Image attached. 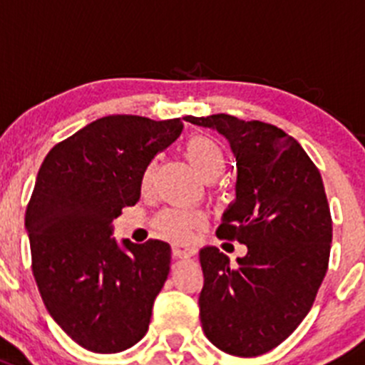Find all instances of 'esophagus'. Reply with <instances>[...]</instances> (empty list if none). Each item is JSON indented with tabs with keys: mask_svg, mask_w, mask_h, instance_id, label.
Listing matches in <instances>:
<instances>
[{
	"mask_svg": "<svg viewBox=\"0 0 365 365\" xmlns=\"http://www.w3.org/2000/svg\"><path fill=\"white\" fill-rule=\"evenodd\" d=\"M196 255V250L192 246H187V244H173V257L178 258V260H185V258H192Z\"/></svg>",
	"mask_w": 365,
	"mask_h": 365,
	"instance_id": "obj_1",
	"label": "esophagus"
}]
</instances>
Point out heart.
<instances>
[{
    "instance_id": "obj_1",
    "label": "heart",
    "mask_w": 365,
    "mask_h": 365,
    "mask_svg": "<svg viewBox=\"0 0 365 365\" xmlns=\"http://www.w3.org/2000/svg\"><path fill=\"white\" fill-rule=\"evenodd\" d=\"M185 157L194 169L205 180H214L225 169V155L221 146L207 135H192L185 143ZM153 178V164L148 165L143 173L140 185L148 189ZM207 215L197 208H165L155 219V226L165 237L180 240H189L196 230L203 228Z\"/></svg>"
}]
</instances>
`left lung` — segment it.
<instances>
[{"label": "left lung", "instance_id": "1", "mask_svg": "<svg viewBox=\"0 0 365 365\" xmlns=\"http://www.w3.org/2000/svg\"><path fill=\"white\" fill-rule=\"evenodd\" d=\"M185 121L228 139L237 160L235 201L215 233L247 246L237 267L217 247L200 251L201 327L221 351L264 355L305 319L327 274L331 215L323 178L278 126L228 114Z\"/></svg>", "mask_w": 365, "mask_h": 365}]
</instances>
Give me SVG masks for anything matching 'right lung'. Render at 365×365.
I'll return each mask as SVG.
<instances>
[{
	"instance_id": "right-lung-1",
	"label": "right lung",
	"mask_w": 365,
	"mask_h": 365,
	"mask_svg": "<svg viewBox=\"0 0 365 365\" xmlns=\"http://www.w3.org/2000/svg\"><path fill=\"white\" fill-rule=\"evenodd\" d=\"M180 118L107 115L55 144L26 208L31 271L49 316L81 348L119 353L146 335L171 246L112 239L144 169L180 137Z\"/></svg>"
}]
</instances>
